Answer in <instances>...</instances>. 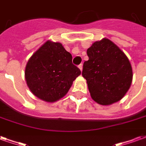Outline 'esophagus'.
Masks as SVG:
<instances>
[{
  "instance_id": "obj_1",
  "label": "esophagus",
  "mask_w": 146,
  "mask_h": 146,
  "mask_svg": "<svg viewBox=\"0 0 146 146\" xmlns=\"http://www.w3.org/2000/svg\"><path fill=\"white\" fill-rule=\"evenodd\" d=\"M78 67H79V69H80V70H83V64H80V65H79Z\"/></svg>"
}]
</instances>
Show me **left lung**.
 Segmentation results:
<instances>
[{
  "label": "left lung",
  "instance_id": "8db88e82",
  "mask_svg": "<svg viewBox=\"0 0 146 146\" xmlns=\"http://www.w3.org/2000/svg\"><path fill=\"white\" fill-rule=\"evenodd\" d=\"M82 75L90 96L101 105L115 103L125 96L131 84L132 69L118 47L108 38L95 42L87 51Z\"/></svg>",
  "mask_w": 146,
  "mask_h": 146
}]
</instances>
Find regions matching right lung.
I'll return each mask as SVG.
<instances>
[{
	"label": "right lung",
	"mask_w": 146,
	"mask_h": 146,
	"mask_svg": "<svg viewBox=\"0 0 146 146\" xmlns=\"http://www.w3.org/2000/svg\"><path fill=\"white\" fill-rule=\"evenodd\" d=\"M61 43L47 41L29 59L25 68L27 85L32 94L47 102L66 94L81 71Z\"/></svg>",
	"instance_id": "obj_1"
}]
</instances>
